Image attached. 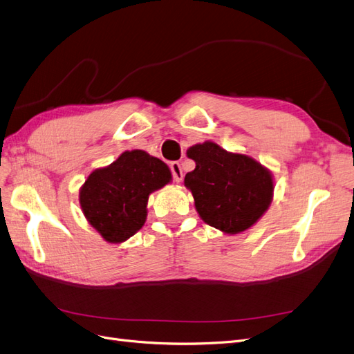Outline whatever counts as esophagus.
I'll return each mask as SVG.
<instances>
[{"mask_svg":"<svg viewBox=\"0 0 354 354\" xmlns=\"http://www.w3.org/2000/svg\"><path fill=\"white\" fill-rule=\"evenodd\" d=\"M170 170H172V175H174V180L176 184L182 182V178H184V174H182V167L178 162H172L170 163Z\"/></svg>","mask_w":354,"mask_h":354,"instance_id":"esophagus-1","label":"esophagus"}]
</instances>
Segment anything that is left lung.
Instances as JSON below:
<instances>
[{
  "instance_id": "obj_1",
  "label": "left lung",
  "mask_w": 354,
  "mask_h": 354,
  "mask_svg": "<svg viewBox=\"0 0 354 354\" xmlns=\"http://www.w3.org/2000/svg\"><path fill=\"white\" fill-rule=\"evenodd\" d=\"M195 169L185 175L194 205L204 223L226 234L251 229L272 201L271 170L243 153L204 141L187 150Z\"/></svg>"
}]
</instances>
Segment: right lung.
Masks as SVG:
<instances>
[{
    "label": "right lung",
    "mask_w": 354,
    "mask_h": 354,
    "mask_svg": "<svg viewBox=\"0 0 354 354\" xmlns=\"http://www.w3.org/2000/svg\"><path fill=\"white\" fill-rule=\"evenodd\" d=\"M172 182L169 166L144 150H127L95 169L78 194L80 208L100 236L122 243L144 226L150 194Z\"/></svg>",
    "instance_id": "1"
}]
</instances>
